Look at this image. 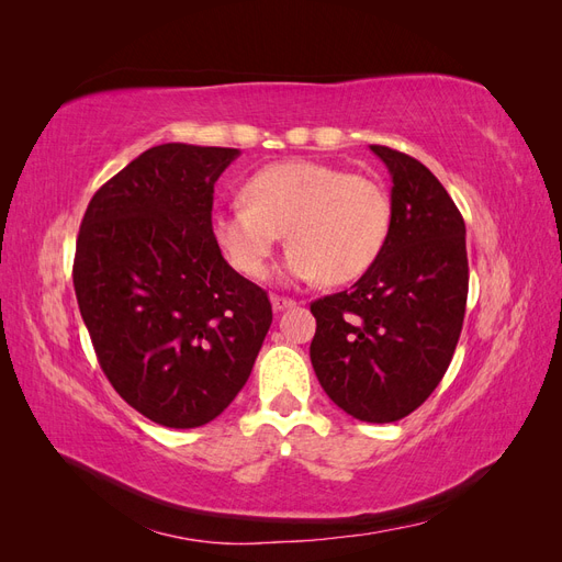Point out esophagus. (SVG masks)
<instances>
[{"instance_id":"34e87169","label":"esophagus","mask_w":562,"mask_h":562,"mask_svg":"<svg viewBox=\"0 0 562 562\" xmlns=\"http://www.w3.org/2000/svg\"><path fill=\"white\" fill-rule=\"evenodd\" d=\"M271 307H274V312L291 310V307H295V300H291V297H281V295H271Z\"/></svg>"}]
</instances>
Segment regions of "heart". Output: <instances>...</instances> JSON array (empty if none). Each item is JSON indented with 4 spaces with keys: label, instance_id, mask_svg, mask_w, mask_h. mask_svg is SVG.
I'll return each instance as SVG.
<instances>
[{
    "label": "heart",
    "instance_id": "obj_1",
    "mask_svg": "<svg viewBox=\"0 0 562 562\" xmlns=\"http://www.w3.org/2000/svg\"><path fill=\"white\" fill-rule=\"evenodd\" d=\"M288 232L285 274L339 285L363 277L391 232L382 184L321 161L267 166L246 182V201L213 213V236L229 265L262 279Z\"/></svg>",
    "mask_w": 562,
    "mask_h": 562
}]
</instances>
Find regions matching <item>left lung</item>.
<instances>
[{"instance_id": "8db88e82", "label": "left lung", "mask_w": 562, "mask_h": 562, "mask_svg": "<svg viewBox=\"0 0 562 562\" xmlns=\"http://www.w3.org/2000/svg\"><path fill=\"white\" fill-rule=\"evenodd\" d=\"M391 176L389 241L349 291L312 302L310 356L330 401L361 422H398L431 396L462 333L467 227L417 159L370 145Z\"/></svg>"}]
</instances>
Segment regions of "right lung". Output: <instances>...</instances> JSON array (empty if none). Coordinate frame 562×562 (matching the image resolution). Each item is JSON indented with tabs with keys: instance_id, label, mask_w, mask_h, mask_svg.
Returning a JSON list of instances; mask_svg holds the SVG:
<instances>
[{
	"instance_id": "add662e5",
	"label": "right lung",
	"mask_w": 562,
	"mask_h": 562,
	"mask_svg": "<svg viewBox=\"0 0 562 562\" xmlns=\"http://www.w3.org/2000/svg\"><path fill=\"white\" fill-rule=\"evenodd\" d=\"M232 147L157 145L93 194L72 267L110 384L147 419L194 429L244 389L271 326L260 285L213 236V187Z\"/></svg>"
}]
</instances>
